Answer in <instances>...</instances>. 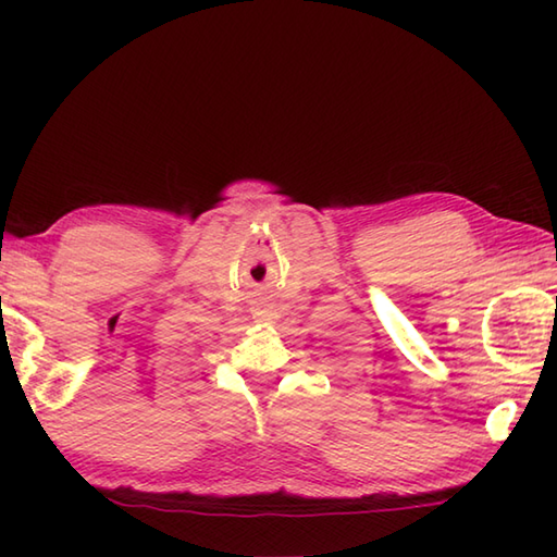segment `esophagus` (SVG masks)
Returning <instances> with one entry per match:
<instances>
[{"instance_id":"obj_1","label":"esophagus","mask_w":557,"mask_h":557,"mask_svg":"<svg viewBox=\"0 0 557 557\" xmlns=\"http://www.w3.org/2000/svg\"><path fill=\"white\" fill-rule=\"evenodd\" d=\"M263 315H268V313H263Z\"/></svg>"}]
</instances>
